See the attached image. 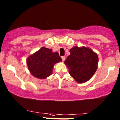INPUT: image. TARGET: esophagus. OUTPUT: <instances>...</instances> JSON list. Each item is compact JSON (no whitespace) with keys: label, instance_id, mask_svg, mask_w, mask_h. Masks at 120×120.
<instances>
[{"label":"esophagus","instance_id":"34e87169","mask_svg":"<svg viewBox=\"0 0 120 120\" xmlns=\"http://www.w3.org/2000/svg\"><path fill=\"white\" fill-rule=\"evenodd\" d=\"M61 58H62V60L63 61H64L65 60H66V57L65 56H62Z\"/></svg>","mask_w":120,"mask_h":120}]
</instances>
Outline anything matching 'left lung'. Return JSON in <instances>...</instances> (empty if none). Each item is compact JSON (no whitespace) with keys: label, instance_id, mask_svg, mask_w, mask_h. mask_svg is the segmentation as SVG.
Here are the masks:
<instances>
[{"label":"left lung","instance_id":"8db88e82","mask_svg":"<svg viewBox=\"0 0 120 120\" xmlns=\"http://www.w3.org/2000/svg\"><path fill=\"white\" fill-rule=\"evenodd\" d=\"M64 63L69 69V73L78 83H82L89 80L98 68L97 54L91 49L83 47H74L70 49Z\"/></svg>","mask_w":120,"mask_h":120}]
</instances>
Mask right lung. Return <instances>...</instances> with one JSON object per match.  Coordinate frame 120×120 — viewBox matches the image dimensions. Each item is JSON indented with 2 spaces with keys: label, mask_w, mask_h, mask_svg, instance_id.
Segmentation results:
<instances>
[{
  "label": "right lung",
  "mask_w": 120,
  "mask_h": 120,
  "mask_svg": "<svg viewBox=\"0 0 120 120\" xmlns=\"http://www.w3.org/2000/svg\"><path fill=\"white\" fill-rule=\"evenodd\" d=\"M62 61L57 52H52V49L42 47L27 60L30 71L34 77L45 79L52 74L54 64Z\"/></svg>",
  "instance_id": "add662e5"
}]
</instances>
